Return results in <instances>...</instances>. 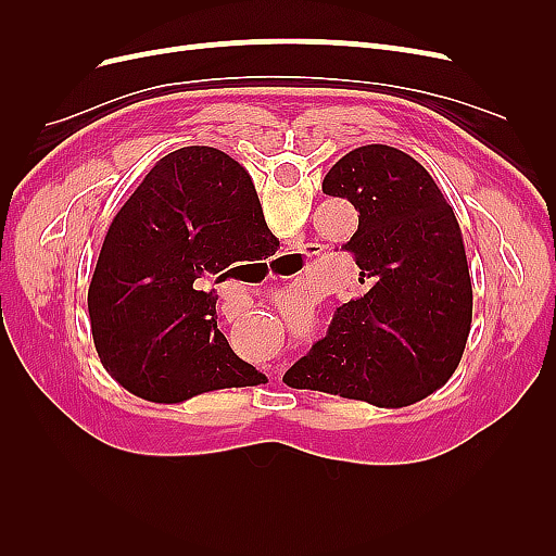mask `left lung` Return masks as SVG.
I'll list each match as a JSON object with an SVG mask.
<instances>
[{
  "label": "left lung",
  "mask_w": 556,
  "mask_h": 556,
  "mask_svg": "<svg viewBox=\"0 0 556 556\" xmlns=\"http://www.w3.org/2000/svg\"><path fill=\"white\" fill-rule=\"evenodd\" d=\"M323 192L359 211L343 248L368 290L336 308L325 339L282 382L410 406L450 380L473 319L457 217L422 164L382 143L350 150L325 176Z\"/></svg>",
  "instance_id": "8db88e82"
}]
</instances>
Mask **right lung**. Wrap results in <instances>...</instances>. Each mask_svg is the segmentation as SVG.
<instances>
[{
    "instance_id": "add662e5",
    "label": "right lung",
    "mask_w": 556,
    "mask_h": 556,
    "mask_svg": "<svg viewBox=\"0 0 556 556\" xmlns=\"http://www.w3.org/2000/svg\"><path fill=\"white\" fill-rule=\"evenodd\" d=\"M274 248L237 160L208 146L162 157L113 217L92 274L90 327L106 371L155 403L264 382L217 329L211 285Z\"/></svg>"
}]
</instances>
